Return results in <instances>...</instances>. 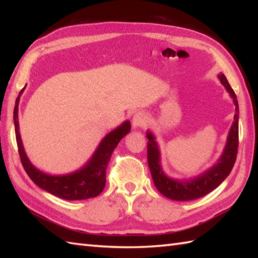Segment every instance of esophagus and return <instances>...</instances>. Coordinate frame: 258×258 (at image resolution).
Instances as JSON below:
<instances>
[{
    "label": "esophagus",
    "mask_w": 258,
    "mask_h": 258,
    "mask_svg": "<svg viewBox=\"0 0 258 258\" xmlns=\"http://www.w3.org/2000/svg\"><path fill=\"white\" fill-rule=\"evenodd\" d=\"M147 115L143 112H139L136 113L134 116H133V120H132V124H133V127L134 128H138V127H142V126H145L147 123Z\"/></svg>",
    "instance_id": "esophagus-1"
}]
</instances>
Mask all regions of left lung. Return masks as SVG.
Segmentation results:
<instances>
[{
  "mask_svg": "<svg viewBox=\"0 0 258 258\" xmlns=\"http://www.w3.org/2000/svg\"><path fill=\"white\" fill-rule=\"evenodd\" d=\"M218 80L221 81L223 86L228 92L229 96L232 97L235 105V115L224 151L221 157L212 167L197 175V176L188 179H177L167 176L163 171L161 164V151L155 135L151 131L146 132V138L149 140L147 142V163H149L153 182H154L158 191L169 200L180 202L191 201L211 193L228 176L235 161H236L239 118L238 102L235 92L229 85L225 75L222 73L218 74Z\"/></svg>",
  "mask_w": 258,
  "mask_h": 258,
  "instance_id": "1",
  "label": "left lung"
}]
</instances>
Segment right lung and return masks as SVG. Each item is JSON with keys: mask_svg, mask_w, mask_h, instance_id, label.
Here are the masks:
<instances>
[{"mask_svg": "<svg viewBox=\"0 0 258 258\" xmlns=\"http://www.w3.org/2000/svg\"><path fill=\"white\" fill-rule=\"evenodd\" d=\"M24 89L25 87L22 89L15 101L13 118L19 154L22 165H23L27 175L38 187L63 200H87L100 195L105 187L106 168L109 160H111L112 153L119 143V141L131 131L130 120H125L112 132L104 136V139L98 144L97 149L93 153L90 160L78 171L64 175L46 174L40 171L31 163L21 140L19 126V103Z\"/></svg>", "mask_w": 258, "mask_h": 258, "instance_id": "right-lung-1", "label": "right lung"}]
</instances>
